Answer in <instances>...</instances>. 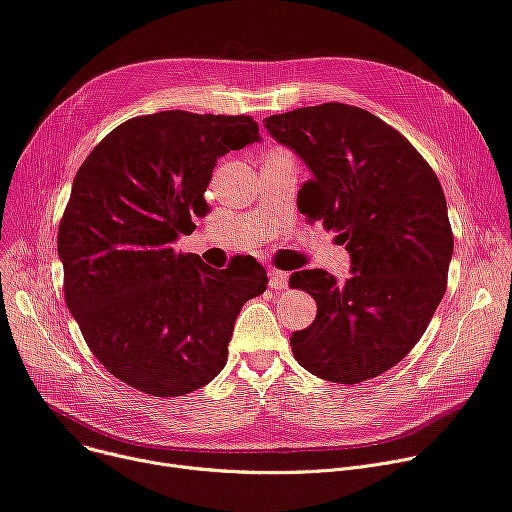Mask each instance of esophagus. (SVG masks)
<instances>
[{"label": "esophagus", "mask_w": 512, "mask_h": 512, "mask_svg": "<svg viewBox=\"0 0 512 512\" xmlns=\"http://www.w3.org/2000/svg\"><path fill=\"white\" fill-rule=\"evenodd\" d=\"M269 276V288L274 290H284L288 286V274L286 271H280V269H269L267 271Z\"/></svg>", "instance_id": "1"}]
</instances>
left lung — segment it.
Here are the masks:
<instances>
[{
  "label": "left lung",
  "mask_w": 512,
  "mask_h": 512,
  "mask_svg": "<svg viewBox=\"0 0 512 512\" xmlns=\"http://www.w3.org/2000/svg\"><path fill=\"white\" fill-rule=\"evenodd\" d=\"M313 179L298 191L309 222L339 232L352 276L302 269L290 286L317 302L290 346L319 379L356 385L393 368L424 335L445 296L453 255L447 199L422 154L377 115L323 102L263 121Z\"/></svg>",
  "instance_id": "left-lung-1"
}]
</instances>
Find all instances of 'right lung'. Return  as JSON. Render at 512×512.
Segmentation results:
<instances>
[{"mask_svg": "<svg viewBox=\"0 0 512 512\" xmlns=\"http://www.w3.org/2000/svg\"><path fill=\"white\" fill-rule=\"evenodd\" d=\"M257 140L249 115L160 111L115 127L78 168L57 232L65 304L129 387L181 397L208 385L243 304L265 292L249 255L214 269L173 249L208 214L218 158Z\"/></svg>", "mask_w": 512, "mask_h": 512, "instance_id": "1", "label": "right lung"}]
</instances>
